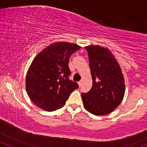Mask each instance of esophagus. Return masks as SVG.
Segmentation results:
<instances>
[{
	"label": "esophagus",
	"mask_w": 147,
	"mask_h": 147,
	"mask_svg": "<svg viewBox=\"0 0 147 147\" xmlns=\"http://www.w3.org/2000/svg\"><path fill=\"white\" fill-rule=\"evenodd\" d=\"M82 81H80V82H78V84H79V86H82Z\"/></svg>",
	"instance_id": "1"
}]
</instances>
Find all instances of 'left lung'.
<instances>
[{
	"instance_id": "left-lung-1",
	"label": "left lung",
	"mask_w": 147,
	"mask_h": 147,
	"mask_svg": "<svg viewBox=\"0 0 147 147\" xmlns=\"http://www.w3.org/2000/svg\"><path fill=\"white\" fill-rule=\"evenodd\" d=\"M85 49L93 79L89 91L82 93L84 106L95 115L113 112L121 102L125 93L123 75L117 60L107 48L90 45Z\"/></svg>"
}]
</instances>
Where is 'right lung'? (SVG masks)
<instances>
[{
    "label": "right lung",
    "instance_id": "obj_1",
    "mask_svg": "<svg viewBox=\"0 0 147 147\" xmlns=\"http://www.w3.org/2000/svg\"><path fill=\"white\" fill-rule=\"evenodd\" d=\"M80 48L72 43L55 42L35 58L27 72L26 88L35 105L48 112L60 109L79 88L78 84L69 79L68 63L70 56Z\"/></svg>",
    "mask_w": 147,
    "mask_h": 147
}]
</instances>
